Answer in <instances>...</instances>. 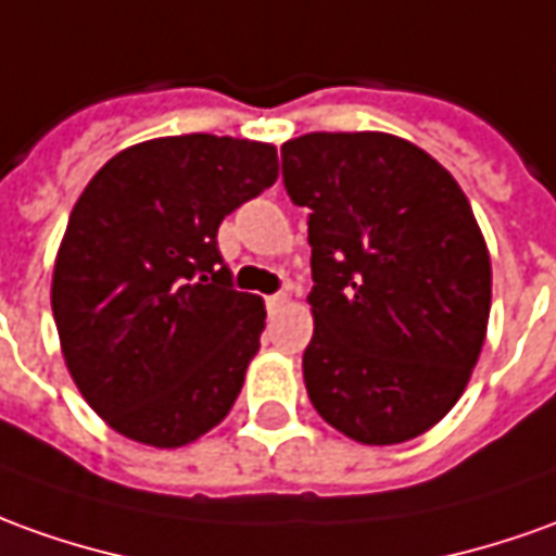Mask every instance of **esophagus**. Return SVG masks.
Instances as JSON below:
<instances>
[{
    "label": "esophagus",
    "mask_w": 556,
    "mask_h": 556,
    "mask_svg": "<svg viewBox=\"0 0 556 556\" xmlns=\"http://www.w3.org/2000/svg\"><path fill=\"white\" fill-rule=\"evenodd\" d=\"M285 302H287V293H271V296H266V308L275 312V308H281Z\"/></svg>",
    "instance_id": "obj_1"
}]
</instances>
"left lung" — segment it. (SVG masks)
Returning <instances> with one entry per match:
<instances>
[{
  "label": "left lung",
  "instance_id": "1",
  "mask_svg": "<svg viewBox=\"0 0 556 556\" xmlns=\"http://www.w3.org/2000/svg\"><path fill=\"white\" fill-rule=\"evenodd\" d=\"M308 208L315 336L308 400L359 445H400L457 405L484 348L490 254L442 163L390 132H308L281 144Z\"/></svg>",
  "mask_w": 556,
  "mask_h": 556
}]
</instances>
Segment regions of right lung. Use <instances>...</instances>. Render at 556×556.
Listing matches in <instances>:
<instances>
[{
    "label": "right lung",
    "mask_w": 556,
    "mask_h": 556,
    "mask_svg": "<svg viewBox=\"0 0 556 556\" xmlns=\"http://www.w3.org/2000/svg\"><path fill=\"white\" fill-rule=\"evenodd\" d=\"M275 178V144L190 132L126 148L84 187L51 308L72 381L114 432L184 447L229 415L266 305L232 290L217 227Z\"/></svg>",
    "instance_id": "right-lung-1"
}]
</instances>
